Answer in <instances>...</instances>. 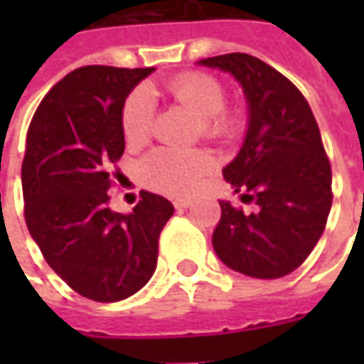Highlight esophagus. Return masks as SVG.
<instances>
[{
    "label": "esophagus",
    "mask_w": 364,
    "mask_h": 364,
    "mask_svg": "<svg viewBox=\"0 0 364 364\" xmlns=\"http://www.w3.org/2000/svg\"><path fill=\"white\" fill-rule=\"evenodd\" d=\"M193 205V200L187 197H183V198H175L173 200V206L177 208V210H183V208H189V206Z\"/></svg>",
    "instance_id": "esophagus-1"
}]
</instances>
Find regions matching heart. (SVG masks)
Returning a JSON list of instances; mask_svg holds the SVG:
<instances>
[{
    "label": "heart",
    "instance_id": "1",
    "mask_svg": "<svg viewBox=\"0 0 364 364\" xmlns=\"http://www.w3.org/2000/svg\"><path fill=\"white\" fill-rule=\"evenodd\" d=\"M161 93L200 117L203 134L216 142H228L240 132V119L224 111L226 91L213 75L187 72L161 87ZM154 127V105L148 93L132 91L120 109V130L128 146L138 148L148 142ZM214 167L206 150H169L159 148L140 164V175L151 189L167 195H187L197 189Z\"/></svg>",
    "mask_w": 364,
    "mask_h": 364
}]
</instances>
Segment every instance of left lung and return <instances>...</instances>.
<instances>
[{"label": "left lung", "instance_id": "left-lung-1", "mask_svg": "<svg viewBox=\"0 0 364 364\" xmlns=\"http://www.w3.org/2000/svg\"><path fill=\"white\" fill-rule=\"evenodd\" d=\"M198 64L230 72L250 103L245 142L222 175L255 210L220 200L214 252L247 277H284L316 247L333 200L318 122L296 85L263 60L232 52Z\"/></svg>", "mask_w": 364, "mask_h": 364}]
</instances>
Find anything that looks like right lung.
<instances>
[{
	"instance_id": "obj_1",
	"label": "right lung",
	"mask_w": 364,
	"mask_h": 364,
	"mask_svg": "<svg viewBox=\"0 0 364 364\" xmlns=\"http://www.w3.org/2000/svg\"><path fill=\"white\" fill-rule=\"evenodd\" d=\"M151 72L77 68L44 95L27 132L21 181L28 232L54 273L95 302L124 300L150 281L175 210L148 191L130 214L109 208L124 151L120 109Z\"/></svg>"
}]
</instances>
